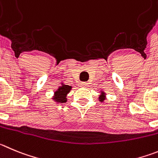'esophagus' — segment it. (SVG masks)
I'll use <instances>...</instances> for the list:
<instances>
[{"label": "esophagus", "mask_w": 158, "mask_h": 158, "mask_svg": "<svg viewBox=\"0 0 158 158\" xmlns=\"http://www.w3.org/2000/svg\"><path fill=\"white\" fill-rule=\"evenodd\" d=\"M80 85L82 86V87H86V86H88V83L86 82H81Z\"/></svg>", "instance_id": "1"}]
</instances>
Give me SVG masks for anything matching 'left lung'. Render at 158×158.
<instances>
[{"mask_svg": "<svg viewBox=\"0 0 158 158\" xmlns=\"http://www.w3.org/2000/svg\"><path fill=\"white\" fill-rule=\"evenodd\" d=\"M103 94H104V93H103ZM99 99H100V101H103L104 100V96H101V97H99Z\"/></svg>", "mask_w": 158, "mask_h": 158, "instance_id": "8db88e82", "label": "left lung"}]
</instances>
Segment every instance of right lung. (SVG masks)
Listing matches in <instances>:
<instances>
[{"label":"right lung","mask_w":158,"mask_h":158,"mask_svg":"<svg viewBox=\"0 0 158 158\" xmlns=\"http://www.w3.org/2000/svg\"><path fill=\"white\" fill-rule=\"evenodd\" d=\"M72 86H68V85H62L61 87H59L58 89L54 93V99L57 102L59 103H64L67 101V98L66 96L69 94V91L71 90Z\"/></svg>","instance_id":"obj_1"}]
</instances>
